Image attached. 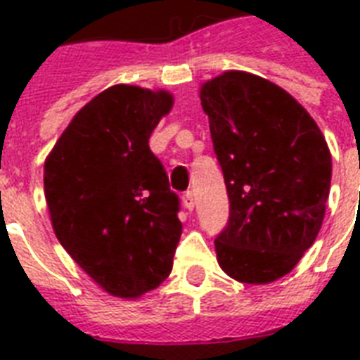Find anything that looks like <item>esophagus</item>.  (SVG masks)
<instances>
[{
	"mask_svg": "<svg viewBox=\"0 0 360 360\" xmlns=\"http://www.w3.org/2000/svg\"><path fill=\"white\" fill-rule=\"evenodd\" d=\"M182 202H184V208L191 212V210L195 208V195L191 193V191H188V193H184Z\"/></svg>",
	"mask_w": 360,
	"mask_h": 360,
	"instance_id": "esophagus-1",
	"label": "esophagus"
}]
</instances>
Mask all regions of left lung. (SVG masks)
<instances>
[{"instance_id": "1", "label": "left lung", "mask_w": 360, "mask_h": 360, "mask_svg": "<svg viewBox=\"0 0 360 360\" xmlns=\"http://www.w3.org/2000/svg\"><path fill=\"white\" fill-rule=\"evenodd\" d=\"M200 103L230 200L217 262L240 283H273L294 269L326 217V137L294 96L249 72L206 82Z\"/></svg>"}]
</instances>
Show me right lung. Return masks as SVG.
Here are the masks:
<instances>
[{"mask_svg": "<svg viewBox=\"0 0 360 360\" xmlns=\"http://www.w3.org/2000/svg\"><path fill=\"white\" fill-rule=\"evenodd\" d=\"M171 108L167 91L113 85L77 111L46 158L57 240L115 297H139L172 269L180 200L148 146Z\"/></svg>", "mask_w": 360, "mask_h": 360, "instance_id": "obj_1", "label": "right lung"}]
</instances>
